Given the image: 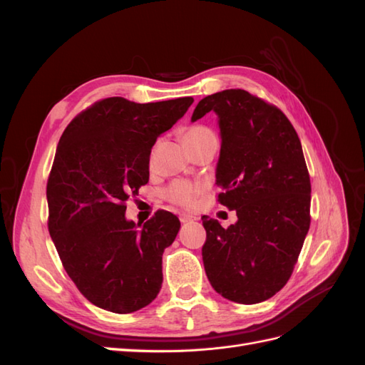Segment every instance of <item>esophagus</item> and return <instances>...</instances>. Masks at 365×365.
I'll list each match as a JSON object with an SVG mask.
<instances>
[{
	"instance_id": "1",
	"label": "esophagus",
	"mask_w": 365,
	"mask_h": 365,
	"mask_svg": "<svg viewBox=\"0 0 365 365\" xmlns=\"http://www.w3.org/2000/svg\"><path fill=\"white\" fill-rule=\"evenodd\" d=\"M195 217L192 216V215H187V213H181L180 215V220L182 224H185V222H190V220H193Z\"/></svg>"
}]
</instances>
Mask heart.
Masks as SVG:
<instances>
[{
	"mask_svg": "<svg viewBox=\"0 0 365 365\" xmlns=\"http://www.w3.org/2000/svg\"><path fill=\"white\" fill-rule=\"evenodd\" d=\"M213 135V132L205 126H190L182 132V141L185 146H192L195 143H200ZM197 193H200V187L189 181H173L164 190L165 200L180 207H190L195 202Z\"/></svg>",
	"mask_w": 365,
	"mask_h": 365,
	"instance_id": "heart-1",
	"label": "heart"
}]
</instances>
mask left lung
Returning <instances> with one entry per match:
<instances>
[{"instance_id": "1", "label": "left lung", "mask_w": 365, "mask_h": 365, "mask_svg": "<svg viewBox=\"0 0 365 365\" xmlns=\"http://www.w3.org/2000/svg\"><path fill=\"white\" fill-rule=\"evenodd\" d=\"M213 111L220 129L217 201L236 210L224 228L202 216V260L227 300L256 304L289 280L311 225V180L300 138L279 108L245 90L204 97L192 121Z\"/></svg>"}]
</instances>
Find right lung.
<instances>
[{
  "label": "right lung",
  "mask_w": 365,
  "mask_h": 365,
  "mask_svg": "<svg viewBox=\"0 0 365 365\" xmlns=\"http://www.w3.org/2000/svg\"><path fill=\"white\" fill-rule=\"evenodd\" d=\"M193 103L192 97L96 102L63 130L47 182L48 231L65 271L97 307L130 314L155 300L163 252L180 219L160 212L145 225L125 202L149 181L150 149Z\"/></svg>",
  "instance_id": "add662e5"
}]
</instances>
